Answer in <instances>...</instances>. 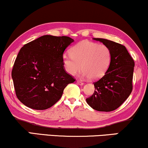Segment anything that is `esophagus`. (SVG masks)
<instances>
[{"label": "esophagus", "instance_id": "34e87169", "mask_svg": "<svg viewBox=\"0 0 148 148\" xmlns=\"http://www.w3.org/2000/svg\"><path fill=\"white\" fill-rule=\"evenodd\" d=\"M77 83L79 85H84V82L80 81V80H77Z\"/></svg>", "mask_w": 148, "mask_h": 148}]
</instances>
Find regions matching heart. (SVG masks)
<instances>
[{
	"label": "heart",
	"mask_w": 148,
	"mask_h": 148,
	"mask_svg": "<svg viewBox=\"0 0 148 148\" xmlns=\"http://www.w3.org/2000/svg\"><path fill=\"white\" fill-rule=\"evenodd\" d=\"M70 52L63 54L62 62L71 75L77 73L82 67V75L97 79L106 73L112 62V51L104 44L83 41L74 45Z\"/></svg>",
	"instance_id": "b5f03b06"
}]
</instances>
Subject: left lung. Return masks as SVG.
Here are the masks:
<instances>
[{"instance_id":"left-lung-1","label":"left lung","mask_w":148,"mask_h":148,"mask_svg":"<svg viewBox=\"0 0 148 148\" xmlns=\"http://www.w3.org/2000/svg\"><path fill=\"white\" fill-rule=\"evenodd\" d=\"M111 49L112 62L106 73L94 82L95 90L86 102L99 112H112L127 99L133 90L135 62L125 46L110 40L94 38Z\"/></svg>"}]
</instances>
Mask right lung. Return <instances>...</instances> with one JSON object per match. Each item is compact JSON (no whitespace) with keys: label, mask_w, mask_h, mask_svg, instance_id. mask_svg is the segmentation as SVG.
<instances>
[{"label":"right lung","mask_w":148,"mask_h":148,"mask_svg":"<svg viewBox=\"0 0 148 148\" xmlns=\"http://www.w3.org/2000/svg\"><path fill=\"white\" fill-rule=\"evenodd\" d=\"M74 40L66 36L43 35L19 51L11 72L17 97L29 108L43 110L62 97L75 79L65 71L62 56Z\"/></svg>","instance_id":"right-lung-1"}]
</instances>
